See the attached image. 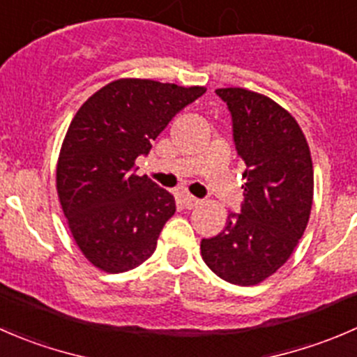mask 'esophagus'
Here are the masks:
<instances>
[{
  "label": "esophagus",
  "instance_id": "obj_1",
  "mask_svg": "<svg viewBox=\"0 0 357 357\" xmlns=\"http://www.w3.org/2000/svg\"><path fill=\"white\" fill-rule=\"evenodd\" d=\"M199 203L201 201L197 199V197L189 196V194H187V196H182V204L187 208V210H192V208H196Z\"/></svg>",
  "mask_w": 357,
  "mask_h": 357
}]
</instances>
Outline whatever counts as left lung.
Listing matches in <instances>:
<instances>
[{
    "instance_id": "left-lung-1",
    "label": "left lung",
    "mask_w": 357,
    "mask_h": 357,
    "mask_svg": "<svg viewBox=\"0 0 357 357\" xmlns=\"http://www.w3.org/2000/svg\"><path fill=\"white\" fill-rule=\"evenodd\" d=\"M245 161L241 213L201 241L204 264L224 281L252 287L273 276L294 253L309 222L314 170L309 144L294 116L273 98L245 88H218Z\"/></svg>"
}]
</instances>
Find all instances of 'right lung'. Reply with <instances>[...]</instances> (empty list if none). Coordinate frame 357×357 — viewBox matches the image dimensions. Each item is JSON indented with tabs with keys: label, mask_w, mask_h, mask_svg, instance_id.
Masks as SVG:
<instances>
[{
	"label": "right lung",
	"mask_w": 357,
	"mask_h": 357,
	"mask_svg": "<svg viewBox=\"0 0 357 357\" xmlns=\"http://www.w3.org/2000/svg\"><path fill=\"white\" fill-rule=\"evenodd\" d=\"M206 91L123 77L95 91L70 121L57 163V192L81 253L104 273L135 269L154 253L175 197L135 160L178 111Z\"/></svg>",
	"instance_id": "add662e5"
}]
</instances>
